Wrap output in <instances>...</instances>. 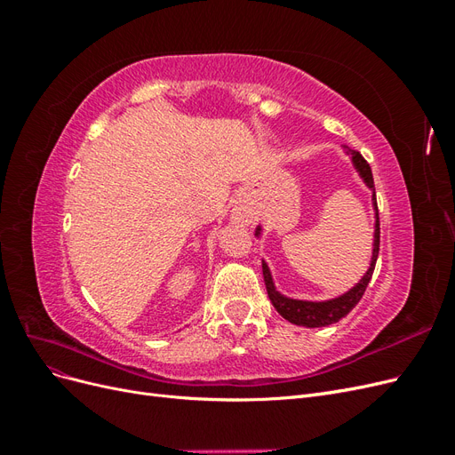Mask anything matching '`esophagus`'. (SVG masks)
Instances as JSON below:
<instances>
[{"label":"esophagus","instance_id":"34e87169","mask_svg":"<svg viewBox=\"0 0 455 455\" xmlns=\"http://www.w3.org/2000/svg\"><path fill=\"white\" fill-rule=\"evenodd\" d=\"M231 218H233V222H235V224H249L251 222V214L246 212L244 209H239V206L233 209Z\"/></svg>","mask_w":455,"mask_h":455}]
</instances>
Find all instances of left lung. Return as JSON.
<instances>
[{
	"instance_id": "1",
	"label": "left lung",
	"mask_w": 455,
	"mask_h": 455,
	"mask_svg": "<svg viewBox=\"0 0 455 455\" xmlns=\"http://www.w3.org/2000/svg\"><path fill=\"white\" fill-rule=\"evenodd\" d=\"M347 154L351 156L353 167L356 169V172L361 174V178L364 180V184L371 189V204H374L376 211V229H374V249H371V261L368 271L363 275V279L356 283L353 288L346 294H341L338 298L326 299V301H307V299H294V298H286L283 296L277 288H275L271 271L267 267L266 261H261V271H264V281H266V288H267V296L271 299L273 307L279 311V315L283 319H286L288 323L298 324V326H307V328H319V326H328L334 324L339 319H343L356 304H359L366 286L371 279V273H374L376 267V259L379 254V216H378V201H376V188H374V176H371V169L370 164L366 163V159L359 154L356 149H347ZM261 233V226L256 228L254 235L259 237Z\"/></svg>"
}]
</instances>
